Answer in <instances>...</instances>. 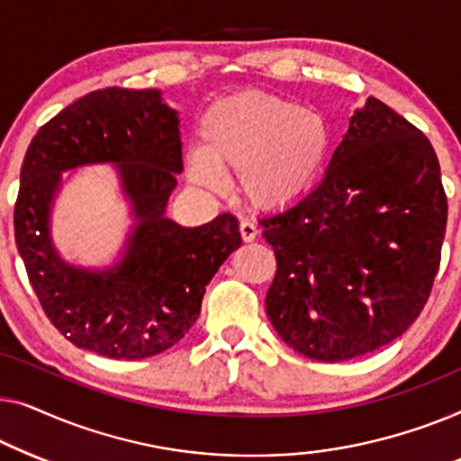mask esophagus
I'll list each match as a JSON object with an SVG mask.
<instances>
[{
    "instance_id": "esophagus-1",
    "label": "esophagus",
    "mask_w": 461,
    "mask_h": 461,
    "mask_svg": "<svg viewBox=\"0 0 461 461\" xmlns=\"http://www.w3.org/2000/svg\"><path fill=\"white\" fill-rule=\"evenodd\" d=\"M240 236H242L244 242H252V240H257L258 236L257 225L252 221H242L240 223Z\"/></svg>"
}]
</instances>
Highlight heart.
Segmentation results:
<instances>
[{"instance_id":"heart-1","label":"heart","mask_w":461,"mask_h":461,"mask_svg":"<svg viewBox=\"0 0 461 461\" xmlns=\"http://www.w3.org/2000/svg\"><path fill=\"white\" fill-rule=\"evenodd\" d=\"M203 148L187 152V173L221 187L223 168H238L240 190L261 209H286L313 190L330 154V127L320 113L265 92L212 102L200 119Z\"/></svg>"}]
</instances>
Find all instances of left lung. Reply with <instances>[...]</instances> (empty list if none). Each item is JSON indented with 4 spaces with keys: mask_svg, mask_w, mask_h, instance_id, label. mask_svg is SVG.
Returning a JSON list of instances; mask_svg holds the SVG:
<instances>
[{
    "mask_svg": "<svg viewBox=\"0 0 461 461\" xmlns=\"http://www.w3.org/2000/svg\"><path fill=\"white\" fill-rule=\"evenodd\" d=\"M261 225L280 339L309 359L361 357L399 339L430 296L447 225L438 158L418 127L367 98L320 184Z\"/></svg>",
    "mask_w": 461,
    "mask_h": 461,
    "instance_id": "8db88e82",
    "label": "left lung"
}]
</instances>
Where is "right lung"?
I'll list each match as a JSON object with an SVG mask.
<instances>
[{"instance_id":"add662e5","label":"right lung","mask_w":461,"mask_h":461,"mask_svg":"<svg viewBox=\"0 0 461 461\" xmlns=\"http://www.w3.org/2000/svg\"><path fill=\"white\" fill-rule=\"evenodd\" d=\"M100 162L117 165L136 225L113 268H75L50 242V204L64 170ZM181 171L179 116L158 89H98L68 104L31 141L14 206L16 246L45 315L75 347L146 359L196 323L206 284L242 238L230 212L198 228L165 215Z\"/></svg>"}]
</instances>
